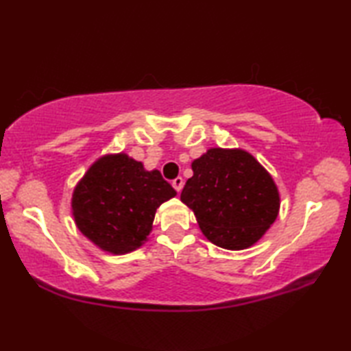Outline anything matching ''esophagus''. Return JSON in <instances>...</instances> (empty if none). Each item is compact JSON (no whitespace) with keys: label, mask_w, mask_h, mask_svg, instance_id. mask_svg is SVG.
Returning a JSON list of instances; mask_svg holds the SVG:
<instances>
[{"label":"esophagus","mask_w":351,"mask_h":351,"mask_svg":"<svg viewBox=\"0 0 351 351\" xmlns=\"http://www.w3.org/2000/svg\"><path fill=\"white\" fill-rule=\"evenodd\" d=\"M171 186H173V187H175V190H176V192L180 193L181 190H182V186H184V180H182L181 176H178V178H175L173 181H171Z\"/></svg>","instance_id":"34e87169"}]
</instances>
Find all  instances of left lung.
I'll list each match as a JSON object with an SVG mask.
<instances>
[{
    "label": "left lung",
    "mask_w": 351,
    "mask_h": 351,
    "mask_svg": "<svg viewBox=\"0 0 351 351\" xmlns=\"http://www.w3.org/2000/svg\"><path fill=\"white\" fill-rule=\"evenodd\" d=\"M181 201L193 210L207 240L240 251L257 243L280 209L272 176L241 148H210L192 162Z\"/></svg>",
    "instance_id": "left-lung-1"
}]
</instances>
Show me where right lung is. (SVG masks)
Returning <instances> with one entry per match:
<instances>
[{"label": "right lung", "mask_w": 351, "mask_h": 351, "mask_svg": "<svg viewBox=\"0 0 351 351\" xmlns=\"http://www.w3.org/2000/svg\"><path fill=\"white\" fill-rule=\"evenodd\" d=\"M175 195L159 170H145L125 153L105 154L75 186L71 207L88 240L121 255L144 245L156 209Z\"/></svg>", "instance_id": "obj_1"}]
</instances>
